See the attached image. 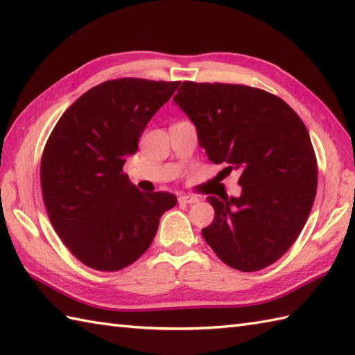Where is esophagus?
Here are the masks:
<instances>
[{
    "mask_svg": "<svg viewBox=\"0 0 355 355\" xmlns=\"http://www.w3.org/2000/svg\"><path fill=\"white\" fill-rule=\"evenodd\" d=\"M180 202H184V205H193V202H198V198L195 195H180L178 197Z\"/></svg>",
    "mask_w": 355,
    "mask_h": 355,
    "instance_id": "1",
    "label": "esophagus"
}]
</instances>
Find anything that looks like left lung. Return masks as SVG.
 <instances>
[{
    "instance_id": "1",
    "label": "left lung",
    "mask_w": 355,
    "mask_h": 355,
    "mask_svg": "<svg viewBox=\"0 0 355 355\" xmlns=\"http://www.w3.org/2000/svg\"><path fill=\"white\" fill-rule=\"evenodd\" d=\"M173 101L193 122L209 160L239 171V197H207L202 238L224 263L258 271L288 250L311 212L318 160L302 120L281 97L235 84L186 80Z\"/></svg>"
}]
</instances>
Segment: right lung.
I'll return each mask as SVG.
<instances>
[{
  "label": "right lung",
  "instance_id": "1",
  "mask_svg": "<svg viewBox=\"0 0 355 355\" xmlns=\"http://www.w3.org/2000/svg\"><path fill=\"white\" fill-rule=\"evenodd\" d=\"M178 85L135 78L102 82L64 112L45 143V209L65 247L89 268L131 266L153 243L162 215L177 205L169 192H140L123 164Z\"/></svg>",
  "mask_w": 355,
  "mask_h": 355
}]
</instances>
